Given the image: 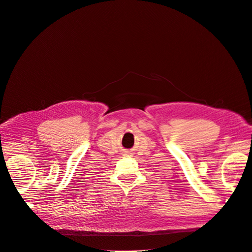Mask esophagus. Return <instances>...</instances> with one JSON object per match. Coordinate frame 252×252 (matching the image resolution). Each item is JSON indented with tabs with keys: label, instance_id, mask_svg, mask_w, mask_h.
I'll use <instances>...</instances> for the list:
<instances>
[{
	"label": "esophagus",
	"instance_id": "obj_1",
	"mask_svg": "<svg viewBox=\"0 0 252 252\" xmlns=\"http://www.w3.org/2000/svg\"><path fill=\"white\" fill-rule=\"evenodd\" d=\"M131 152L130 151H126V155H130Z\"/></svg>",
	"mask_w": 252,
	"mask_h": 252
}]
</instances>
